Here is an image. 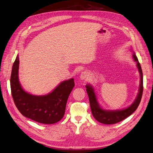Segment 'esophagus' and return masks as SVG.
Masks as SVG:
<instances>
[{
	"label": "esophagus",
	"instance_id": "1",
	"mask_svg": "<svg viewBox=\"0 0 153 153\" xmlns=\"http://www.w3.org/2000/svg\"><path fill=\"white\" fill-rule=\"evenodd\" d=\"M90 77V75H89V73L86 71H84L82 72L81 75H80V79L81 80H87L88 79V78Z\"/></svg>",
	"mask_w": 153,
	"mask_h": 153
}]
</instances>
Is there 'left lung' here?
Returning <instances> with one entry per match:
<instances>
[{"mask_svg": "<svg viewBox=\"0 0 153 153\" xmlns=\"http://www.w3.org/2000/svg\"><path fill=\"white\" fill-rule=\"evenodd\" d=\"M134 60L137 63V67L140 74V85L139 93L135 100L131 104L125 109L120 110H105L100 107L98 102L96 93L94 88L90 84L86 85V91L89 97L90 104L92 114L95 120L103 124L112 125L120 122L126 117L130 116L133 112H134L139 106L140 102L142 92H143V74L140 64L138 60L135 53L133 54Z\"/></svg>", "mask_w": 153, "mask_h": 153, "instance_id": "1", "label": "left lung"}]
</instances>
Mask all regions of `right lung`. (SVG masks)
<instances>
[{
  "label": "right lung",
  "mask_w": 153,
  "mask_h": 153,
  "mask_svg": "<svg viewBox=\"0 0 153 153\" xmlns=\"http://www.w3.org/2000/svg\"><path fill=\"white\" fill-rule=\"evenodd\" d=\"M19 56L14 61L11 75V90L14 103L25 117L42 124H54L65 114L67 99L74 87V79L61 82L45 95H34L23 90L18 78Z\"/></svg>",
  "instance_id": "right-lung-1"
}]
</instances>
